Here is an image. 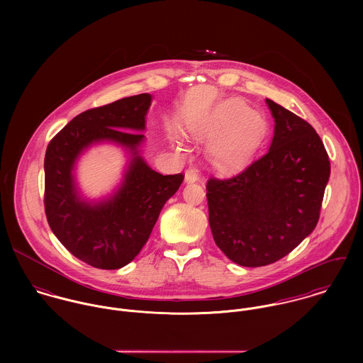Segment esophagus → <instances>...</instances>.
I'll list each match as a JSON object with an SVG mask.
<instances>
[{"mask_svg": "<svg viewBox=\"0 0 363 363\" xmlns=\"http://www.w3.org/2000/svg\"><path fill=\"white\" fill-rule=\"evenodd\" d=\"M199 180V170L196 167H189L184 174L186 183H196Z\"/></svg>", "mask_w": 363, "mask_h": 363, "instance_id": "obj_1", "label": "esophagus"}]
</instances>
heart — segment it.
Wrapping results in <instances>:
<instances>
[{"label": "heart", "instance_id": "1", "mask_svg": "<svg viewBox=\"0 0 363 363\" xmlns=\"http://www.w3.org/2000/svg\"><path fill=\"white\" fill-rule=\"evenodd\" d=\"M262 124L259 113L240 101L229 99L194 120L189 133L196 141L211 144V156L218 166L233 167L259 144ZM174 144L182 150L180 140L174 138Z\"/></svg>", "mask_w": 363, "mask_h": 363}]
</instances>
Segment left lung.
Segmentation results:
<instances>
[{"instance_id": "left-lung-1", "label": "left lung", "mask_w": 363, "mask_h": 363, "mask_svg": "<svg viewBox=\"0 0 363 363\" xmlns=\"http://www.w3.org/2000/svg\"><path fill=\"white\" fill-rule=\"evenodd\" d=\"M268 152L232 179L207 183L209 226L216 246L243 267L289 255L314 230L330 177V160L308 121L271 99Z\"/></svg>"}]
</instances>
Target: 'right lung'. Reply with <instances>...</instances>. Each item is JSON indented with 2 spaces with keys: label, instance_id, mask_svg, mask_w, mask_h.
Instances as JSON below:
<instances>
[{
  "label": "right lung",
  "instance_id": "right-lung-1",
  "mask_svg": "<svg viewBox=\"0 0 363 363\" xmlns=\"http://www.w3.org/2000/svg\"><path fill=\"white\" fill-rule=\"evenodd\" d=\"M152 95L141 94L86 110L50 141L45 157L48 222L62 246L84 262L118 269L147 243L166 201L184 176H163L141 156ZM121 146L129 163L121 186L107 199L86 201L74 180V164L92 145Z\"/></svg>",
  "mask_w": 363,
  "mask_h": 363
}]
</instances>
